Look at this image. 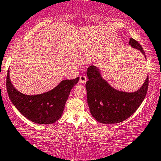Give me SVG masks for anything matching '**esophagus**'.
Returning <instances> with one entry per match:
<instances>
[{"label": "esophagus", "instance_id": "34e87169", "mask_svg": "<svg viewBox=\"0 0 161 161\" xmlns=\"http://www.w3.org/2000/svg\"><path fill=\"white\" fill-rule=\"evenodd\" d=\"M86 81H87L86 76H81L80 78H79V82L82 83V84H84V83L86 82Z\"/></svg>", "mask_w": 161, "mask_h": 161}]
</instances>
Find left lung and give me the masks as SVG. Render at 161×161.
I'll list each match as a JSON object with an SVG mask.
<instances>
[{
	"instance_id": "left-lung-1",
	"label": "left lung",
	"mask_w": 161,
	"mask_h": 161,
	"mask_svg": "<svg viewBox=\"0 0 161 161\" xmlns=\"http://www.w3.org/2000/svg\"><path fill=\"white\" fill-rule=\"evenodd\" d=\"M129 44L140 50L146 58L145 52L138 42L131 38ZM87 101L91 115L101 123L115 124L128 119L135 112L146 97L148 77L140 89L135 92L116 90L102 77L100 70L94 65L87 69Z\"/></svg>"
}]
</instances>
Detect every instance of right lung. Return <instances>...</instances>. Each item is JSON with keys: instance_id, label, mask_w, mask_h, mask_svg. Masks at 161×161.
<instances>
[{"instance_id": "right-lung-1", "label": "right lung", "mask_w": 161, "mask_h": 161, "mask_svg": "<svg viewBox=\"0 0 161 161\" xmlns=\"http://www.w3.org/2000/svg\"><path fill=\"white\" fill-rule=\"evenodd\" d=\"M74 79L62 80L53 89L37 95H26L12 84L9 70L7 76V88L12 103L26 119L38 124H52L62 116L70 91L79 82Z\"/></svg>"}]
</instances>
